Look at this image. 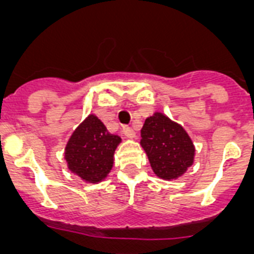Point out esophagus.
<instances>
[{
	"label": "esophagus",
	"mask_w": 254,
	"mask_h": 254,
	"mask_svg": "<svg viewBox=\"0 0 254 254\" xmlns=\"http://www.w3.org/2000/svg\"><path fill=\"white\" fill-rule=\"evenodd\" d=\"M123 133H125L126 137H128V138H133L134 137V131L132 129V127H129V126H125L122 128Z\"/></svg>",
	"instance_id": "1"
}]
</instances>
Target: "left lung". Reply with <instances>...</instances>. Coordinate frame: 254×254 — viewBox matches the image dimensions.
<instances>
[{
    "label": "left lung",
    "mask_w": 254,
    "mask_h": 254,
    "mask_svg": "<svg viewBox=\"0 0 254 254\" xmlns=\"http://www.w3.org/2000/svg\"><path fill=\"white\" fill-rule=\"evenodd\" d=\"M141 137L152 170L160 178H178L193 163L194 147L190 136L164 114L155 113L145 121Z\"/></svg>",
    "instance_id": "8db88e82"
}]
</instances>
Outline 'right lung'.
<instances>
[{"mask_svg":"<svg viewBox=\"0 0 254 254\" xmlns=\"http://www.w3.org/2000/svg\"><path fill=\"white\" fill-rule=\"evenodd\" d=\"M120 142V136L109 133L98 117L89 116L67 143L68 168L84 181H102L113 167L114 150Z\"/></svg>","mask_w":254,"mask_h":254,"instance_id":"obj_1","label":"right lung"}]
</instances>
